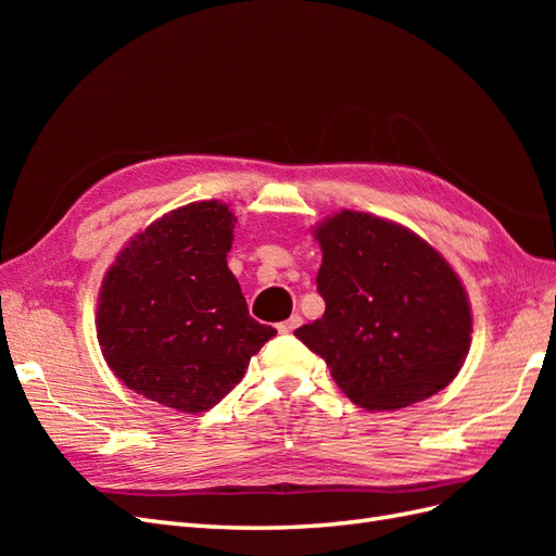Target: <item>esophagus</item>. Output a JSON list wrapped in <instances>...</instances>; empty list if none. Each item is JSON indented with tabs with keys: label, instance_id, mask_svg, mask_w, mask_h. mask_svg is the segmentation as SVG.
Wrapping results in <instances>:
<instances>
[{
	"label": "esophagus",
	"instance_id": "esophagus-1",
	"mask_svg": "<svg viewBox=\"0 0 556 556\" xmlns=\"http://www.w3.org/2000/svg\"><path fill=\"white\" fill-rule=\"evenodd\" d=\"M301 323H304V319H301V315H292V317L285 319V323L278 325V331L280 333H292L296 327H301Z\"/></svg>",
	"mask_w": 556,
	"mask_h": 556
}]
</instances>
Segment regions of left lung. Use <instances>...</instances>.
<instances>
[{
	"label": "left lung",
	"instance_id": "obj_1",
	"mask_svg": "<svg viewBox=\"0 0 556 556\" xmlns=\"http://www.w3.org/2000/svg\"><path fill=\"white\" fill-rule=\"evenodd\" d=\"M315 239L325 315L294 336L327 362L345 396L396 410L447 387L473 327L450 264L410 229L357 211L329 217Z\"/></svg>",
	"mask_w": 556,
	"mask_h": 556
}]
</instances>
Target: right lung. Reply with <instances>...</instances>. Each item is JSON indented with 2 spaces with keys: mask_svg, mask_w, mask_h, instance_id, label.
I'll return each mask as SVG.
<instances>
[{
  "mask_svg": "<svg viewBox=\"0 0 556 556\" xmlns=\"http://www.w3.org/2000/svg\"><path fill=\"white\" fill-rule=\"evenodd\" d=\"M233 223L220 201L182 206L131 239L104 278V359L129 390L166 408H213L276 336L250 317L227 266Z\"/></svg>",
  "mask_w": 556,
  "mask_h": 556,
  "instance_id": "1",
  "label": "right lung"
}]
</instances>
